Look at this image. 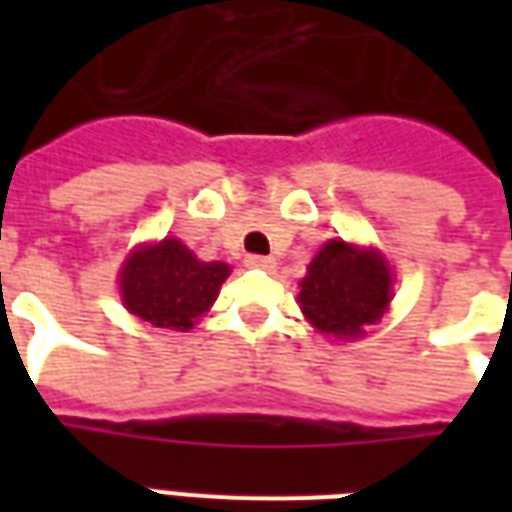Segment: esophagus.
Masks as SVG:
<instances>
[{
	"label": "esophagus",
	"instance_id": "1",
	"mask_svg": "<svg viewBox=\"0 0 512 512\" xmlns=\"http://www.w3.org/2000/svg\"><path fill=\"white\" fill-rule=\"evenodd\" d=\"M246 266L249 268H271L274 266V260L266 255H249L246 257Z\"/></svg>",
	"mask_w": 512,
	"mask_h": 512
}]
</instances>
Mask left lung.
Returning a JSON list of instances; mask_svg holds the SVG:
<instances>
[{
	"label": "left lung",
	"instance_id": "1",
	"mask_svg": "<svg viewBox=\"0 0 512 512\" xmlns=\"http://www.w3.org/2000/svg\"><path fill=\"white\" fill-rule=\"evenodd\" d=\"M392 299V277L384 257L329 241L301 279V310L321 334L354 340L376 323Z\"/></svg>",
	"mask_w": 512,
	"mask_h": 512
}]
</instances>
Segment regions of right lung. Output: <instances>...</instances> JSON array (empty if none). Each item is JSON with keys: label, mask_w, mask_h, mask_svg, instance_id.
Returning a JSON list of instances; mask_svg holds the SVG:
<instances>
[{"label": "right lung", "mask_w": 512, "mask_h": 512, "mask_svg": "<svg viewBox=\"0 0 512 512\" xmlns=\"http://www.w3.org/2000/svg\"><path fill=\"white\" fill-rule=\"evenodd\" d=\"M230 266L202 263L178 238L136 249L120 274L128 312L158 329L186 332L216 299Z\"/></svg>", "instance_id": "right-lung-1"}]
</instances>
